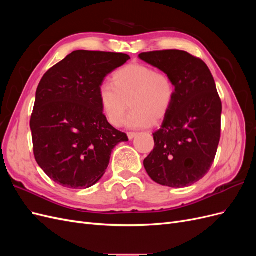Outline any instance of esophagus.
<instances>
[{"instance_id":"esophagus-1","label":"esophagus","mask_w":256,"mask_h":256,"mask_svg":"<svg viewBox=\"0 0 256 256\" xmlns=\"http://www.w3.org/2000/svg\"><path fill=\"white\" fill-rule=\"evenodd\" d=\"M136 134H138L136 132H128V134H127L129 140H132V138H136Z\"/></svg>"}]
</instances>
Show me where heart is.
<instances>
[{
  "instance_id": "b5f03b06",
  "label": "heart",
  "mask_w": 256,
  "mask_h": 256,
  "mask_svg": "<svg viewBox=\"0 0 256 256\" xmlns=\"http://www.w3.org/2000/svg\"><path fill=\"white\" fill-rule=\"evenodd\" d=\"M113 83L104 82L98 97L102 112L111 125L118 127L127 118L130 128H146L168 114L176 95L171 76L144 64H129L113 74Z\"/></svg>"
}]
</instances>
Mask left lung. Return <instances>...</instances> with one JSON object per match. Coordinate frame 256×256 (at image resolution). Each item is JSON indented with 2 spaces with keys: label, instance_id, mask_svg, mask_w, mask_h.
Masks as SVG:
<instances>
[{
  "label": "left lung",
  "instance_id": "obj_1",
  "mask_svg": "<svg viewBox=\"0 0 256 256\" xmlns=\"http://www.w3.org/2000/svg\"><path fill=\"white\" fill-rule=\"evenodd\" d=\"M138 58L171 76L174 104L152 134L154 147L144 159L154 182L171 188L191 186L207 174L221 134L222 104L204 62L182 50L143 52Z\"/></svg>",
  "mask_w": 256,
  "mask_h": 256
}]
</instances>
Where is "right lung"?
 Instances as JSON below:
<instances>
[{
  "label": "right lung",
  "mask_w": 256,
  "mask_h": 256,
  "mask_svg": "<svg viewBox=\"0 0 256 256\" xmlns=\"http://www.w3.org/2000/svg\"><path fill=\"white\" fill-rule=\"evenodd\" d=\"M129 58L76 50L44 74L30 126L36 162L53 182L69 189L92 187L106 173L112 150L128 141L106 120L98 90Z\"/></svg>",
  "instance_id": "obj_1"
}]
</instances>
